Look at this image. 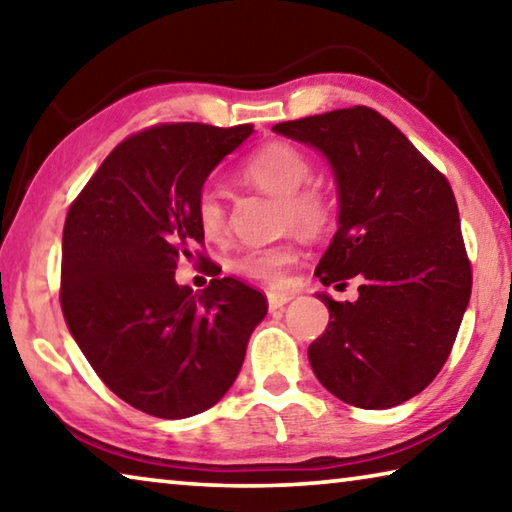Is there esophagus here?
Masks as SVG:
<instances>
[{
    "label": "esophagus",
    "mask_w": 512,
    "mask_h": 512,
    "mask_svg": "<svg viewBox=\"0 0 512 512\" xmlns=\"http://www.w3.org/2000/svg\"><path fill=\"white\" fill-rule=\"evenodd\" d=\"M266 300H268V309L275 311V309H282L284 305H287V302H291L293 293H289V291H268Z\"/></svg>",
    "instance_id": "1"
}]
</instances>
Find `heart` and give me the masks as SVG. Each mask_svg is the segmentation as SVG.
Instances as JSON below:
<instances>
[{"instance_id": "obj_1", "label": "heart", "mask_w": 512, "mask_h": 512, "mask_svg": "<svg viewBox=\"0 0 512 512\" xmlns=\"http://www.w3.org/2000/svg\"><path fill=\"white\" fill-rule=\"evenodd\" d=\"M244 178L262 192L280 198L282 223L305 232L323 230L329 221V205L314 189H302L311 178V162L296 146L273 142L259 149L246 162ZM196 221L207 239L225 232V210L214 189H203L196 201ZM293 246L246 248L232 257L230 268L244 277L262 282H280L284 271L296 262Z\"/></svg>"}]
</instances>
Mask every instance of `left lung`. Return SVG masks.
I'll use <instances>...</instances> for the list:
<instances>
[{"mask_svg":"<svg viewBox=\"0 0 512 512\" xmlns=\"http://www.w3.org/2000/svg\"><path fill=\"white\" fill-rule=\"evenodd\" d=\"M273 133L316 149L332 169L339 228L316 277L323 287L359 280L354 302L316 293L329 323L309 345L314 375L359 409L411 400L447 361L472 293L452 187L370 108L282 121Z\"/></svg>","mask_w":512,"mask_h":512,"instance_id":"8db88e82","label":"left lung"}]
</instances>
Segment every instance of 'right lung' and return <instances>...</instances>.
Instances as JSON below:
<instances>
[{"instance_id":"obj_1","label":"right lung","mask_w":512,"mask_h":512,"mask_svg":"<svg viewBox=\"0 0 512 512\" xmlns=\"http://www.w3.org/2000/svg\"><path fill=\"white\" fill-rule=\"evenodd\" d=\"M253 126H155L112 151L69 207L63 307L69 334L112 393L155 418L203 413L230 391L266 316L257 289L219 277L194 293L180 255L205 235L196 201Z\"/></svg>"}]
</instances>
